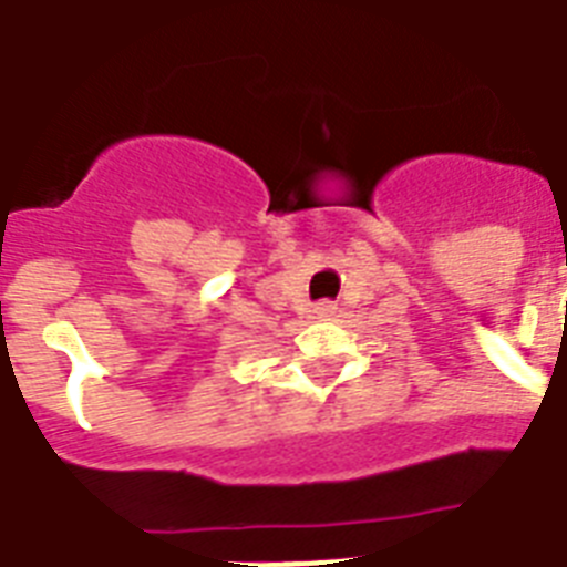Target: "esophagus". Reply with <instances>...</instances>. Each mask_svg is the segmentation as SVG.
<instances>
[{
	"label": "esophagus",
	"instance_id": "1",
	"mask_svg": "<svg viewBox=\"0 0 567 567\" xmlns=\"http://www.w3.org/2000/svg\"><path fill=\"white\" fill-rule=\"evenodd\" d=\"M313 313H317V320H331L337 313V306L326 299V302H317V306H313Z\"/></svg>",
	"mask_w": 567,
	"mask_h": 567
}]
</instances>
